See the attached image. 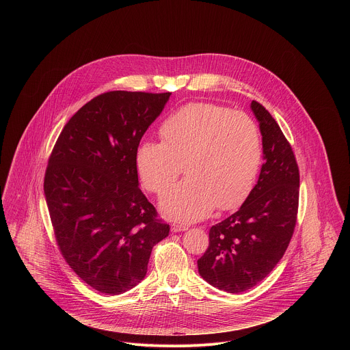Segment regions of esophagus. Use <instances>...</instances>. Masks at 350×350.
<instances>
[{
  "instance_id": "34e87169",
  "label": "esophagus",
  "mask_w": 350,
  "mask_h": 350,
  "mask_svg": "<svg viewBox=\"0 0 350 350\" xmlns=\"http://www.w3.org/2000/svg\"><path fill=\"white\" fill-rule=\"evenodd\" d=\"M187 229H189L187 225H182V224H172V225H171V230H172L174 233L185 232V230H187Z\"/></svg>"
}]
</instances>
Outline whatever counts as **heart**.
I'll return each mask as SVG.
<instances>
[{
  "label": "heart",
  "mask_w": 350,
  "mask_h": 350,
  "mask_svg": "<svg viewBox=\"0 0 350 350\" xmlns=\"http://www.w3.org/2000/svg\"><path fill=\"white\" fill-rule=\"evenodd\" d=\"M160 137L161 143L139 146L136 170L147 190L161 194L185 165L187 179L160 200L167 215L198 221L217 206L229 210L247 198L262 159L261 136L248 114L215 103H190L163 122Z\"/></svg>",
  "instance_id": "1"
}]
</instances>
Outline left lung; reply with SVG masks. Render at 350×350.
Instances as JSON below:
<instances>
[{
	"label": "left lung",
	"mask_w": 350,
	"mask_h": 350,
	"mask_svg": "<svg viewBox=\"0 0 350 350\" xmlns=\"http://www.w3.org/2000/svg\"><path fill=\"white\" fill-rule=\"evenodd\" d=\"M262 159L257 183L241 207L211 226L200 275L213 287L240 294L258 284L280 261L294 233L299 170L293 148L269 111L256 100Z\"/></svg>",
	"instance_id": "obj_1"
}]
</instances>
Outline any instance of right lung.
<instances>
[{
  "instance_id": "obj_1",
  "label": "right lung",
  "mask_w": 350,
  "mask_h": 350,
  "mask_svg": "<svg viewBox=\"0 0 350 350\" xmlns=\"http://www.w3.org/2000/svg\"><path fill=\"white\" fill-rule=\"evenodd\" d=\"M171 93L109 92L64 125L49 160L44 197L56 243L90 287L118 295L147 275L170 225L139 189L136 150Z\"/></svg>"
}]
</instances>
